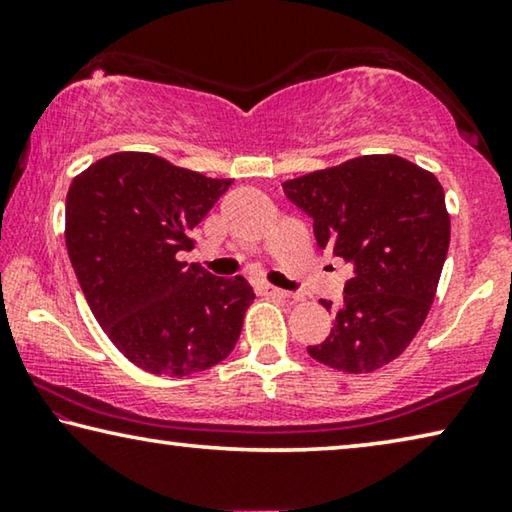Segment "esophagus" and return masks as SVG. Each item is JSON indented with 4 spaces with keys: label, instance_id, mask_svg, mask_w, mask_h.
I'll use <instances>...</instances> for the list:
<instances>
[{
    "label": "esophagus",
    "instance_id": "esophagus-1",
    "mask_svg": "<svg viewBox=\"0 0 512 512\" xmlns=\"http://www.w3.org/2000/svg\"><path fill=\"white\" fill-rule=\"evenodd\" d=\"M255 289L259 294H264V296H276V299H289V292H285V289H278V287H273V285H269V282H257L255 285Z\"/></svg>",
    "mask_w": 512,
    "mask_h": 512
}]
</instances>
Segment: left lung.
Wrapping results in <instances>:
<instances>
[{"label": "left lung", "instance_id": "8db88e82", "mask_svg": "<svg viewBox=\"0 0 512 512\" xmlns=\"http://www.w3.org/2000/svg\"><path fill=\"white\" fill-rule=\"evenodd\" d=\"M312 216L317 243L354 264L333 329L308 347L315 361L368 375L395 361L421 331L451 243L444 188L395 154H370L282 183Z\"/></svg>", "mask_w": 512, "mask_h": 512}]
</instances>
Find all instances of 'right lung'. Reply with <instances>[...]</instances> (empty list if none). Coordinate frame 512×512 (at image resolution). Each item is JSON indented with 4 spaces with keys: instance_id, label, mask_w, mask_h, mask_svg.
I'll return each mask as SVG.
<instances>
[{
    "instance_id": "add662e5",
    "label": "right lung",
    "mask_w": 512,
    "mask_h": 512,
    "mask_svg": "<svg viewBox=\"0 0 512 512\" xmlns=\"http://www.w3.org/2000/svg\"><path fill=\"white\" fill-rule=\"evenodd\" d=\"M232 179L147 151H119L73 179L66 248L112 345L144 372L186 377L230 356L255 292L179 259Z\"/></svg>"
}]
</instances>
